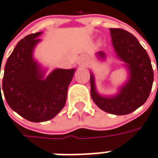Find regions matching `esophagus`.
<instances>
[{"mask_svg":"<svg viewBox=\"0 0 158 158\" xmlns=\"http://www.w3.org/2000/svg\"><path fill=\"white\" fill-rule=\"evenodd\" d=\"M88 63V58L86 56H81L79 59V64L81 66H85L86 64Z\"/></svg>","mask_w":158,"mask_h":158,"instance_id":"esophagus-1","label":"esophagus"}]
</instances>
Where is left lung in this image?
I'll return each mask as SVG.
<instances>
[{"label":"left lung","instance_id":"1","mask_svg":"<svg viewBox=\"0 0 158 158\" xmlns=\"http://www.w3.org/2000/svg\"><path fill=\"white\" fill-rule=\"evenodd\" d=\"M112 44L116 56L123 61L128 70V80L114 96H102L97 91L94 74L90 73L91 98L103 111L124 115L140 107L149 97L154 80L151 61L147 51L132 34L122 28H110ZM99 60H105L103 52H97Z\"/></svg>","mask_w":158,"mask_h":158}]
</instances>
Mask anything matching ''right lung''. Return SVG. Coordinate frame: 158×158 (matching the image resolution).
<instances>
[{
	"label": "right lung",
	"instance_id": "add662e5",
	"mask_svg": "<svg viewBox=\"0 0 158 158\" xmlns=\"http://www.w3.org/2000/svg\"><path fill=\"white\" fill-rule=\"evenodd\" d=\"M41 34L28 35L18 43L5 64L2 79V91L8 105L34 123L49 121L61 111L76 70L55 69L45 76L46 70L33 55L36 44L42 41L38 38ZM0 95L2 99L1 84Z\"/></svg>",
	"mask_w": 158,
	"mask_h": 158
}]
</instances>
